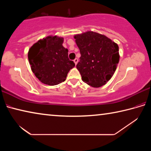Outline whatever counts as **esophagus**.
<instances>
[{"instance_id":"esophagus-1","label":"esophagus","mask_w":151,"mask_h":151,"mask_svg":"<svg viewBox=\"0 0 151 151\" xmlns=\"http://www.w3.org/2000/svg\"><path fill=\"white\" fill-rule=\"evenodd\" d=\"M78 58H75V60H74V63H75V65H77V63H78Z\"/></svg>"}]
</instances>
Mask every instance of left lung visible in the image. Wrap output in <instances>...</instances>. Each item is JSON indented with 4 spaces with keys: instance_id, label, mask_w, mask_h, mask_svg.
Returning <instances> with one entry per match:
<instances>
[{
    "instance_id": "1",
    "label": "left lung",
    "mask_w": 151,
    "mask_h": 151,
    "mask_svg": "<svg viewBox=\"0 0 151 151\" xmlns=\"http://www.w3.org/2000/svg\"><path fill=\"white\" fill-rule=\"evenodd\" d=\"M74 38L81 55L76 68L82 80L94 88L105 85L119 62L118 45L106 36L93 31L75 35Z\"/></svg>"
}]
</instances>
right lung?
<instances>
[{
	"instance_id": "right-lung-1",
	"label": "right lung",
	"mask_w": 151,
	"mask_h": 151,
	"mask_svg": "<svg viewBox=\"0 0 151 151\" xmlns=\"http://www.w3.org/2000/svg\"><path fill=\"white\" fill-rule=\"evenodd\" d=\"M63 37L48 36L38 40L28 52L32 73L45 85L54 86L64 82L75 66L68 58V51L63 46Z\"/></svg>"
}]
</instances>
